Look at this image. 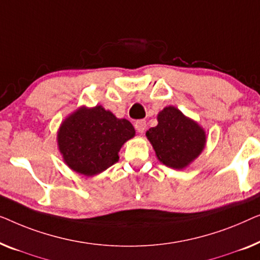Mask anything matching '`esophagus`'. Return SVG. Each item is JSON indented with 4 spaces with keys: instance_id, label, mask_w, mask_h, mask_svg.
<instances>
[{
    "instance_id": "1",
    "label": "esophagus",
    "mask_w": 260,
    "mask_h": 260,
    "mask_svg": "<svg viewBox=\"0 0 260 260\" xmlns=\"http://www.w3.org/2000/svg\"><path fill=\"white\" fill-rule=\"evenodd\" d=\"M134 127L139 133H144L146 129V121L145 120H138V121H135Z\"/></svg>"
}]
</instances>
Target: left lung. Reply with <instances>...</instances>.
<instances>
[{
    "instance_id": "8db88e82",
    "label": "left lung",
    "mask_w": 260,
    "mask_h": 260,
    "mask_svg": "<svg viewBox=\"0 0 260 260\" xmlns=\"http://www.w3.org/2000/svg\"><path fill=\"white\" fill-rule=\"evenodd\" d=\"M158 125L146 132L158 160L174 170H184L202 154L206 132L174 106L158 113Z\"/></svg>"
}]
</instances>
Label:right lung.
Here are the masks:
<instances>
[{"label":"right lung","mask_w":260,"mask_h":260,"mask_svg":"<svg viewBox=\"0 0 260 260\" xmlns=\"http://www.w3.org/2000/svg\"><path fill=\"white\" fill-rule=\"evenodd\" d=\"M135 137L126 119H119L101 105L81 106L61 122L57 148L63 162L76 173L94 177L119 160L122 145Z\"/></svg>","instance_id":"add662e5"}]
</instances>
